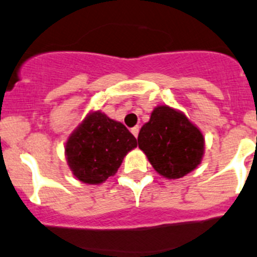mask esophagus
I'll list each match as a JSON object with an SVG mask.
<instances>
[{
    "instance_id": "obj_1",
    "label": "esophagus",
    "mask_w": 257,
    "mask_h": 257,
    "mask_svg": "<svg viewBox=\"0 0 257 257\" xmlns=\"http://www.w3.org/2000/svg\"><path fill=\"white\" fill-rule=\"evenodd\" d=\"M132 133H133V136L138 138V134H139V126H134V128H132Z\"/></svg>"
}]
</instances>
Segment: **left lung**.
Returning a JSON list of instances; mask_svg holds the SVG:
<instances>
[{"label": "left lung", "instance_id": "1", "mask_svg": "<svg viewBox=\"0 0 257 257\" xmlns=\"http://www.w3.org/2000/svg\"><path fill=\"white\" fill-rule=\"evenodd\" d=\"M155 171L166 178H181L193 171L204 155V138L198 128L180 110L158 106L138 136Z\"/></svg>", "mask_w": 257, "mask_h": 257}]
</instances>
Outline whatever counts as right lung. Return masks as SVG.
I'll list each match as a JSON object with an SVG mask.
<instances>
[{
    "label": "right lung",
    "mask_w": 257,
    "mask_h": 257,
    "mask_svg": "<svg viewBox=\"0 0 257 257\" xmlns=\"http://www.w3.org/2000/svg\"><path fill=\"white\" fill-rule=\"evenodd\" d=\"M137 145L136 138L120 121L94 110L70 134L65 155L77 180L98 185L118 171L124 156Z\"/></svg>",
    "instance_id": "add662e5"
}]
</instances>
